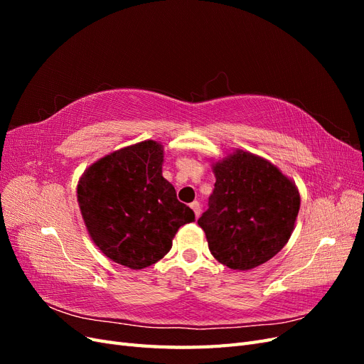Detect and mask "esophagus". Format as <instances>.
Masks as SVG:
<instances>
[{
	"label": "esophagus",
	"mask_w": 364,
	"mask_h": 364,
	"mask_svg": "<svg viewBox=\"0 0 364 364\" xmlns=\"http://www.w3.org/2000/svg\"><path fill=\"white\" fill-rule=\"evenodd\" d=\"M190 206H191V209H193V211H194L196 217H199V215H200V211H202V209H200V203L197 202V200H194V202H193Z\"/></svg>",
	"instance_id": "1"
}]
</instances>
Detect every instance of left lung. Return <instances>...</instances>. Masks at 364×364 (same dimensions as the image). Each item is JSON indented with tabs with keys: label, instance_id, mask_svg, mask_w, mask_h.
<instances>
[{
	"label": "left lung",
	"instance_id": "obj_1",
	"mask_svg": "<svg viewBox=\"0 0 364 364\" xmlns=\"http://www.w3.org/2000/svg\"><path fill=\"white\" fill-rule=\"evenodd\" d=\"M208 209L197 220L213 257L234 270L261 266L287 245L301 197L269 161L237 151L217 162Z\"/></svg>",
	"mask_w": 364,
	"mask_h": 364
}]
</instances>
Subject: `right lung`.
I'll return each instance as SVG.
<instances>
[{
  "label": "right lung",
  "mask_w": 364,
  "mask_h": 364,
  "mask_svg": "<svg viewBox=\"0 0 364 364\" xmlns=\"http://www.w3.org/2000/svg\"><path fill=\"white\" fill-rule=\"evenodd\" d=\"M162 158L158 142H139L91 165L77 186L94 243L107 258L134 270L167 255L178 229L196 218L162 178Z\"/></svg>",
  "instance_id": "right-lung-1"
}]
</instances>
